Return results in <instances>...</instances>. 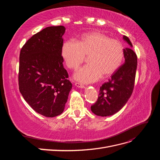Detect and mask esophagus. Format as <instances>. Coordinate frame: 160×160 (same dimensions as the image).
<instances>
[{
  "label": "esophagus",
  "mask_w": 160,
  "mask_h": 160,
  "mask_svg": "<svg viewBox=\"0 0 160 160\" xmlns=\"http://www.w3.org/2000/svg\"><path fill=\"white\" fill-rule=\"evenodd\" d=\"M75 86L78 87V88H85V85L83 84H82L81 83H79V82H76V83H75Z\"/></svg>",
  "instance_id": "34e87169"
}]
</instances>
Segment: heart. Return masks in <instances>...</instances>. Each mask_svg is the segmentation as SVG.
I'll list each match as a JSON object with an SVG mask.
<instances>
[{"label":"heart","mask_w":160,"mask_h":160,"mask_svg":"<svg viewBox=\"0 0 160 160\" xmlns=\"http://www.w3.org/2000/svg\"><path fill=\"white\" fill-rule=\"evenodd\" d=\"M61 55L69 69L77 70L88 56L89 64L77 72L76 79L83 83L109 76L118 69L124 58L122 43L105 34L92 31L81 35L77 42L67 41L61 48Z\"/></svg>","instance_id":"b5f03b06"}]
</instances>
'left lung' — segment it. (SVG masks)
Returning <instances> with one entry per match:
<instances>
[{
    "label": "left lung",
    "instance_id": "8db88e82",
    "mask_svg": "<svg viewBox=\"0 0 160 160\" xmlns=\"http://www.w3.org/2000/svg\"><path fill=\"white\" fill-rule=\"evenodd\" d=\"M123 39L132 47L129 38L123 35ZM125 62L113 72L108 82L99 88L98 100L91 106V111L101 117L112 115L122 109L133 93L138 57L131 47L124 49Z\"/></svg>",
    "mask_w": 160,
    "mask_h": 160
}]
</instances>
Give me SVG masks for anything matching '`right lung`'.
<instances>
[{"label":"right lung","mask_w":160,"mask_h":160,"mask_svg":"<svg viewBox=\"0 0 160 160\" xmlns=\"http://www.w3.org/2000/svg\"><path fill=\"white\" fill-rule=\"evenodd\" d=\"M65 31L63 26L44 28L25 42L19 56V91L36 112L48 118L62 113L72 88L61 55Z\"/></svg>","instance_id":"obj_1"}]
</instances>
